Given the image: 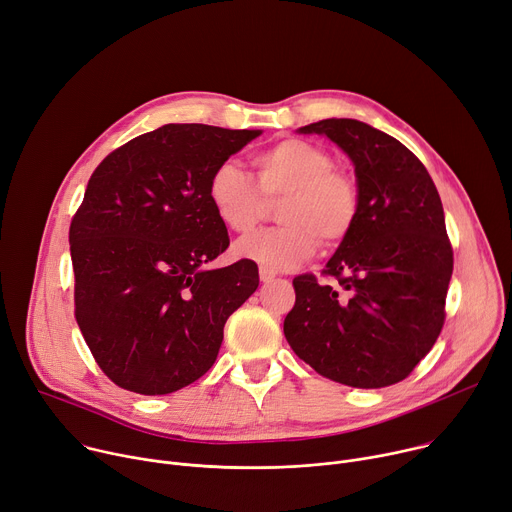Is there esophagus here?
Masks as SVG:
<instances>
[{"mask_svg": "<svg viewBox=\"0 0 512 512\" xmlns=\"http://www.w3.org/2000/svg\"><path fill=\"white\" fill-rule=\"evenodd\" d=\"M259 280H261L263 284L273 282V280H275V271H271V269H267V267H259Z\"/></svg>", "mask_w": 512, "mask_h": 512, "instance_id": "obj_1", "label": "esophagus"}]
</instances>
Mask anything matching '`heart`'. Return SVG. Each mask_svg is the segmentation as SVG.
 Masks as SVG:
<instances>
[{"instance_id":"obj_1","label":"heart","mask_w":512,"mask_h":512,"mask_svg":"<svg viewBox=\"0 0 512 512\" xmlns=\"http://www.w3.org/2000/svg\"><path fill=\"white\" fill-rule=\"evenodd\" d=\"M253 177L222 161L208 179L206 196L216 218L247 235L277 204L282 224L239 241L235 253L271 271L296 269L322 249L341 247L357 226L361 194L357 179L335 167L333 155L306 138H284L255 155Z\"/></svg>"}]
</instances>
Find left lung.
I'll list each match as a JSON object with an SVG mask.
<instances>
[{"label":"left lung","mask_w":512,"mask_h":512,"mask_svg":"<svg viewBox=\"0 0 512 512\" xmlns=\"http://www.w3.org/2000/svg\"><path fill=\"white\" fill-rule=\"evenodd\" d=\"M300 132L327 134L353 161L361 212L320 284L294 277L296 304L284 320L294 353L316 374L353 388H384L412 374L445 322L453 271L435 183L394 136L351 118Z\"/></svg>","instance_id":"left-lung-1"}]
</instances>
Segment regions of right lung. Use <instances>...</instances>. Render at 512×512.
<instances>
[{
  "mask_svg": "<svg viewBox=\"0 0 512 512\" xmlns=\"http://www.w3.org/2000/svg\"><path fill=\"white\" fill-rule=\"evenodd\" d=\"M261 130L165 124L91 173L71 228L75 320L104 374L161 396L214 365L224 324L259 286L257 263L204 269L228 249L208 179Z\"/></svg>",
  "mask_w": 512,
  "mask_h": 512,
  "instance_id": "1",
  "label": "right lung"
}]
</instances>
